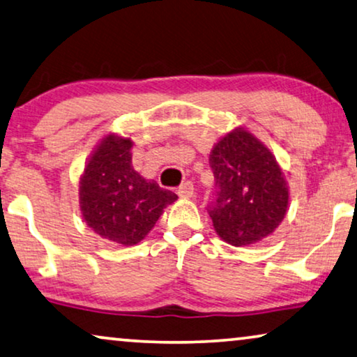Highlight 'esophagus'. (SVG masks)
<instances>
[{"label": "esophagus", "instance_id": "obj_1", "mask_svg": "<svg viewBox=\"0 0 357 357\" xmlns=\"http://www.w3.org/2000/svg\"><path fill=\"white\" fill-rule=\"evenodd\" d=\"M178 194H179V197H183V199H189V197H192L194 195V184L190 183V181H184V183L179 185Z\"/></svg>", "mask_w": 357, "mask_h": 357}]
</instances>
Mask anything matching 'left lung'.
I'll return each mask as SVG.
<instances>
[{"mask_svg":"<svg viewBox=\"0 0 357 357\" xmlns=\"http://www.w3.org/2000/svg\"><path fill=\"white\" fill-rule=\"evenodd\" d=\"M210 167L215 194L206 210L220 237L242 247L274 232L289 189L273 153L245 130H236L213 149Z\"/></svg>","mask_w":357,"mask_h":357,"instance_id":"8db88e82","label":"left lung"}]
</instances>
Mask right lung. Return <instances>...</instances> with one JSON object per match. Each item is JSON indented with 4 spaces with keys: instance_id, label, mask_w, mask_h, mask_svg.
Here are the masks:
<instances>
[{
    "instance_id": "right-lung-1",
    "label": "right lung",
    "mask_w": 357,
    "mask_h": 357,
    "mask_svg": "<svg viewBox=\"0 0 357 357\" xmlns=\"http://www.w3.org/2000/svg\"><path fill=\"white\" fill-rule=\"evenodd\" d=\"M131 139L107 136L96 149L79 183L86 225L102 238L135 245L178 195L147 181L131 165Z\"/></svg>"
}]
</instances>
